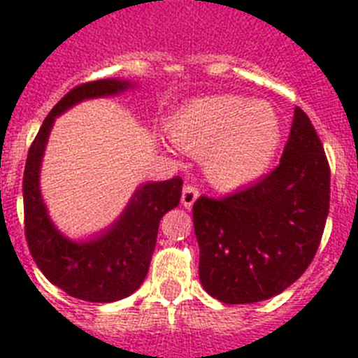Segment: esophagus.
<instances>
[{"instance_id": "obj_1", "label": "esophagus", "mask_w": 358, "mask_h": 358, "mask_svg": "<svg viewBox=\"0 0 358 358\" xmlns=\"http://www.w3.org/2000/svg\"><path fill=\"white\" fill-rule=\"evenodd\" d=\"M198 196H199V192L196 187L185 185L182 191V205L187 208V210H189V208H192V205H194V201L198 199Z\"/></svg>"}]
</instances>
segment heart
I'll return each mask as SVG.
<instances>
[{"instance_id": "heart-1", "label": "heart", "mask_w": 358, "mask_h": 358, "mask_svg": "<svg viewBox=\"0 0 358 358\" xmlns=\"http://www.w3.org/2000/svg\"><path fill=\"white\" fill-rule=\"evenodd\" d=\"M167 131L176 148L201 157L208 182L223 191L259 180L282 143L275 108L234 94L192 99L169 119Z\"/></svg>"}]
</instances>
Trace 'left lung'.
Returning a JSON list of instances; mask_svg holds the SVG:
<instances>
[{"instance_id":"1","label":"left lung","mask_w":358,"mask_h":358,"mask_svg":"<svg viewBox=\"0 0 358 358\" xmlns=\"http://www.w3.org/2000/svg\"><path fill=\"white\" fill-rule=\"evenodd\" d=\"M330 208V167L310 119L294 108L280 166L224 199L192 207L199 280L223 303H257L303 275Z\"/></svg>"}]
</instances>
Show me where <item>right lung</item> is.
<instances>
[{
	"label": "right lung",
	"mask_w": 358,
	"mask_h": 358,
	"mask_svg": "<svg viewBox=\"0 0 358 358\" xmlns=\"http://www.w3.org/2000/svg\"><path fill=\"white\" fill-rule=\"evenodd\" d=\"M137 85L134 80L105 78L82 83L67 92L44 119L28 151L22 176L24 230L35 264L53 285L91 303H112L143 285L155 251L160 219L178 207L183 182L176 176L166 182L141 183L107 228L85 239H71L50 217L41 191V167L55 119L85 99L124 94Z\"/></svg>",
	"instance_id": "obj_1"
}]
</instances>
